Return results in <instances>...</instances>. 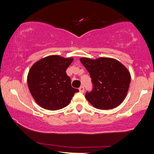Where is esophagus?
<instances>
[{
  "label": "esophagus",
  "mask_w": 154,
  "mask_h": 154,
  "mask_svg": "<svg viewBox=\"0 0 154 154\" xmlns=\"http://www.w3.org/2000/svg\"><path fill=\"white\" fill-rule=\"evenodd\" d=\"M79 92H81V93H84V91H85L84 86H81V87L79 88Z\"/></svg>",
  "instance_id": "1"
}]
</instances>
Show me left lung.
I'll return each mask as SVG.
<instances>
[{
	"mask_svg": "<svg viewBox=\"0 0 154 154\" xmlns=\"http://www.w3.org/2000/svg\"><path fill=\"white\" fill-rule=\"evenodd\" d=\"M89 72L93 90L85 98L98 109H111L120 105L126 98L131 77L128 69L117 60L98 58L80 59Z\"/></svg>",
	"mask_w": 154,
	"mask_h": 154,
	"instance_id": "8db88e82",
	"label": "left lung"
}]
</instances>
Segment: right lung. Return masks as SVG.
Listing matches in <instances>:
<instances>
[{
    "mask_svg": "<svg viewBox=\"0 0 154 154\" xmlns=\"http://www.w3.org/2000/svg\"><path fill=\"white\" fill-rule=\"evenodd\" d=\"M72 61V58L54 55L32 65L27 75V85L39 106L51 111L63 109L79 91L72 87L71 79L66 73Z\"/></svg>",
    "mask_w": 154,
    "mask_h": 154,
    "instance_id": "1",
    "label": "right lung"
}]
</instances>
